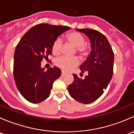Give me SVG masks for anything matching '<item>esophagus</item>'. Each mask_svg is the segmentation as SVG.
Returning <instances> with one entry per match:
<instances>
[{"label": "esophagus", "mask_w": 134, "mask_h": 134, "mask_svg": "<svg viewBox=\"0 0 134 134\" xmlns=\"http://www.w3.org/2000/svg\"><path fill=\"white\" fill-rule=\"evenodd\" d=\"M66 74H67V73H66L65 72H64V71H62V76L66 75Z\"/></svg>", "instance_id": "obj_1"}]
</instances>
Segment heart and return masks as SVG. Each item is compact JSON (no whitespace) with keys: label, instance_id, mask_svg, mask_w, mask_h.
Wrapping results in <instances>:
<instances>
[{"label":"heart","instance_id":"obj_1","mask_svg":"<svg viewBox=\"0 0 134 134\" xmlns=\"http://www.w3.org/2000/svg\"><path fill=\"white\" fill-rule=\"evenodd\" d=\"M67 39L72 46L77 48V52L81 56H86L88 54L87 48L84 46L86 39L81 34L78 32H72L67 36ZM62 47V41L59 37L56 39L52 46V53L54 55H58L61 52ZM79 63L77 58H67L65 56H61L58 58L55 61V65L61 69L65 71H68L76 66Z\"/></svg>","mask_w":134,"mask_h":134}]
</instances>
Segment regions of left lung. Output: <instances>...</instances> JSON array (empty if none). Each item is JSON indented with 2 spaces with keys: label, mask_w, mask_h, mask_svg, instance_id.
Instances as JSON below:
<instances>
[{
  "label": "left lung",
  "mask_w": 134,
  "mask_h": 134,
  "mask_svg": "<svg viewBox=\"0 0 134 134\" xmlns=\"http://www.w3.org/2000/svg\"><path fill=\"white\" fill-rule=\"evenodd\" d=\"M76 31L86 35L91 43L90 55L80 66L81 72L87 71L88 75L81 79L73 74L74 82L68 86V91L78 102L90 104L103 94L111 80L114 54L108 40L98 31L90 28Z\"/></svg>",
  "instance_id": "1"
}]
</instances>
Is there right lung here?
<instances>
[{
	"label": "right lung",
	"instance_id": "right-lung-1",
	"mask_svg": "<svg viewBox=\"0 0 134 134\" xmlns=\"http://www.w3.org/2000/svg\"><path fill=\"white\" fill-rule=\"evenodd\" d=\"M70 28L39 24L26 32L17 44L13 58V76L19 91L28 102L40 103L51 94L52 84L62 71L56 66L45 71L41 62L52 54L54 40Z\"/></svg>",
	"mask_w": 134,
	"mask_h": 134
}]
</instances>
